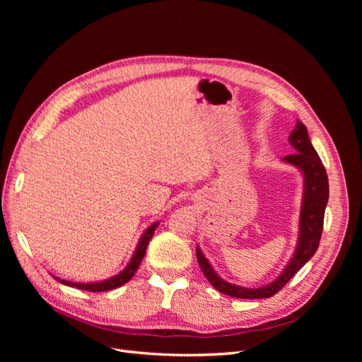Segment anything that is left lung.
Returning a JSON list of instances; mask_svg holds the SVG:
<instances>
[{"label": "left lung", "instance_id": "8db88e82", "mask_svg": "<svg viewBox=\"0 0 362 362\" xmlns=\"http://www.w3.org/2000/svg\"><path fill=\"white\" fill-rule=\"evenodd\" d=\"M291 148H294V154L284 157V161L298 166L305 178V193L303 205L300 213V234L296 254L293 255L288 266L286 267L279 278L273 281L270 286L261 288H245L233 286L225 282L216 275L211 269L210 262L202 255L199 247H196V258L202 269L204 276L211 286L221 293L238 299H266L275 296L286 284L298 273L319 247L322 231H323V218L327 198H329V182H327V173L323 166L320 157L317 156L313 148L308 131L302 122L296 124V128L288 137Z\"/></svg>", "mask_w": 362, "mask_h": 362}]
</instances>
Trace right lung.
I'll return each instance as SVG.
<instances>
[{
    "mask_svg": "<svg viewBox=\"0 0 362 362\" xmlns=\"http://www.w3.org/2000/svg\"><path fill=\"white\" fill-rule=\"evenodd\" d=\"M158 226V223H154L151 225L145 234L141 235L140 242H139V246L136 249V254L133 255V258H131V261L128 262V266L125 267L124 272H120L119 275H116L115 278H110L107 281H103V282H93V284H80V282H69V281H63V279H59L56 278L57 281H60L62 284H64V286H71V287H75V288H80V290H86V291H93V293H98V291H108V290H113V288H117L120 286H124V284H127L131 278L134 276L136 270L139 269L141 259H144L145 254H146V247H148V243L149 240L152 238V235H154V231L156 228Z\"/></svg>",
    "mask_w": 362,
    "mask_h": 362,
    "instance_id": "1",
    "label": "right lung"
}]
</instances>
